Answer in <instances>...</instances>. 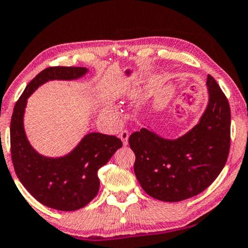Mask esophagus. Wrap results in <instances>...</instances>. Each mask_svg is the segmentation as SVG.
Wrapping results in <instances>:
<instances>
[{"instance_id":"obj_1","label":"esophagus","mask_w":248,"mask_h":248,"mask_svg":"<svg viewBox=\"0 0 248 248\" xmlns=\"http://www.w3.org/2000/svg\"><path fill=\"white\" fill-rule=\"evenodd\" d=\"M128 136H129V134H128L127 131H122L120 133V138H121V140H122V142H123L124 146L128 145Z\"/></svg>"}]
</instances>
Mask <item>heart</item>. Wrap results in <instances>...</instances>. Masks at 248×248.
Listing matches in <instances>:
<instances>
[{"label": "heart", "mask_w": 248, "mask_h": 248, "mask_svg": "<svg viewBox=\"0 0 248 248\" xmlns=\"http://www.w3.org/2000/svg\"><path fill=\"white\" fill-rule=\"evenodd\" d=\"M141 93H142L141 87L140 85H134V86H132V88H129V90L127 91V97L129 99H135L137 97H140ZM112 113L115 116L119 115L117 114V112H115V111H112Z\"/></svg>", "instance_id": "b5f03b06"}]
</instances>
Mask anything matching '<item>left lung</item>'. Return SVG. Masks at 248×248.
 Listing matches in <instances>:
<instances>
[{"label": "left lung", "mask_w": 248, "mask_h": 248, "mask_svg": "<svg viewBox=\"0 0 248 248\" xmlns=\"http://www.w3.org/2000/svg\"><path fill=\"white\" fill-rule=\"evenodd\" d=\"M208 104L198 123L176 140L149 128L129 136L136 155L134 172L142 189L155 199L175 202L196 196L220 174L228 160L231 134L229 101L208 75Z\"/></svg>", "instance_id": "obj_1"}]
</instances>
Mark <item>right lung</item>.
<instances>
[{
    "instance_id": "obj_1",
    "label": "right lung",
    "mask_w": 248,
    "mask_h": 248,
    "mask_svg": "<svg viewBox=\"0 0 248 248\" xmlns=\"http://www.w3.org/2000/svg\"><path fill=\"white\" fill-rule=\"evenodd\" d=\"M87 72L86 67L43 69L25 88L11 120V154L17 177L39 202L61 211L80 209L97 196L99 169L123 144L115 136L89 133L69 154L59 158L45 157L33 149L26 136L25 108L27 99L39 86L49 80L78 79Z\"/></svg>"
}]
</instances>
